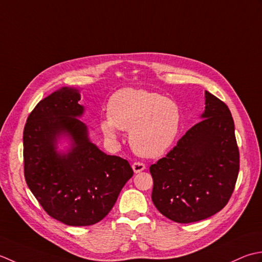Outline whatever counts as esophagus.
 <instances>
[{
    "instance_id": "esophagus-1",
    "label": "esophagus",
    "mask_w": 262,
    "mask_h": 262,
    "mask_svg": "<svg viewBox=\"0 0 262 262\" xmlns=\"http://www.w3.org/2000/svg\"><path fill=\"white\" fill-rule=\"evenodd\" d=\"M132 168L135 170V173H140L146 169V165L141 162H136L132 164Z\"/></svg>"
}]
</instances>
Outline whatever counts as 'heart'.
<instances>
[{
  "mask_svg": "<svg viewBox=\"0 0 262 262\" xmlns=\"http://www.w3.org/2000/svg\"><path fill=\"white\" fill-rule=\"evenodd\" d=\"M107 114L100 121L104 136L115 139L119 129L130 131L133 150L143 157L161 156L180 131L178 104L147 90L124 88L116 92L108 100Z\"/></svg>",
  "mask_w": 262,
  "mask_h": 262,
  "instance_id": "heart-1",
  "label": "heart"
}]
</instances>
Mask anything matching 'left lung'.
<instances>
[{
	"instance_id": "left-lung-1",
	"label": "left lung",
	"mask_w": 262,
	"mask_h": 262,
	"mask_svg": "<svg viewBox=\"0 0 262 262\" xmlns=\"http://www.w3.org/2000/svg\"><path fill=\"white\" fill-rule=\"evenodd\" d=\"M166 156L150 166L151 199L176 223H194L227 205L235 188L239 152L227 105L206 92V110Z\"/></svg>"
}]
</instances>
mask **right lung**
<instances>
[{"label":"right lung","instance_id":"1","mask_svg":"<svg viewBox=\"0 0 262 262\" xmlns=\"http://www.w3.org/2000/svg\"><path fill=\"white\" fill-rule=\"evenodd\" d=\"M77 89L64 87L40 100L24 129L27 185L51 217L70 226L100 222L115 205L133 170L126 159L90 142ZM72 138L68 154L56 151L60 135Z\"/></svg>","mask_w":262,"mask_h":262}]
</instances>
